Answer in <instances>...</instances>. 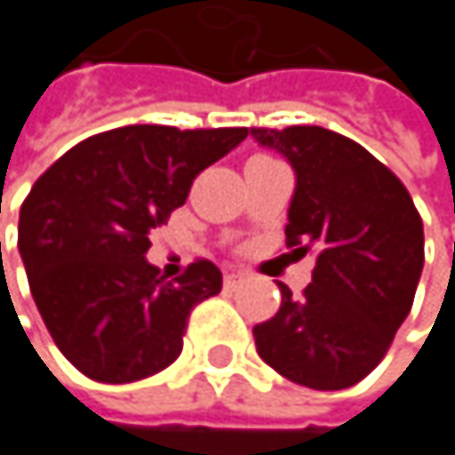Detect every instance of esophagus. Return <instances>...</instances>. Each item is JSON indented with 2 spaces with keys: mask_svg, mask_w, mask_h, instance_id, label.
Returning a JSON list of instances; mask_svg holds the SVG:
<instances>
[{
  "mask_svg": "<svg viewBox=\"0 0 455 455\" xmlns=\"http://www.w3.org/2000/svg\"><path fill=\"white\" fill-rule=\"evenodd\" d=\"M242 282H244V274H242V271H227V274H224V287H227V290L239 287Z\"/></svg>",
  "mask_w": 455,
  "mask_h": 455,
  "instance_id": "obj_1",
  "label": "esophagus"
}]
</instances>
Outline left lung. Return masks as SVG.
<instances>
[{"instance_id":"8db88e82","label":"left lung","mask_w":455,"mask_h":455,"mask_svg":"<svg viewBox=\"0 0 455 455\" xmlns=\"http://www.w3.org/2000/svg\"><path fill=\"white\" fill-rule=\"evenodd\" d=\"M295 168L284 244L314 247L303 298L252 326L258 355L290 382L345 390L377 369L409 316L424 266V227L403 181L358 141L321 126L250 129Z\"/></svg>"}]
</instances>
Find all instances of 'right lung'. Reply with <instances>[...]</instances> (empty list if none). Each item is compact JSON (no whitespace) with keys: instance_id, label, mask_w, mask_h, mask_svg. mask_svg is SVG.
Segmentation results:
<instances>
[{"instance_id":"1","label":"right lung","mask_w":455,"mask_h":455,"mask_svg":"<svg viewBox=\"0 0 455 455\" xmlns=\"http://www.w3.org/2000/svg\"><path fill=\"white\" fill-rule=\"evenodd\" d=\"M247 129L124 126L78 141L52 163L20 208L18 247L31 295L60 353L89 379L126 385L171 366L189 314L221 292L197 258L165 282L144 260L192 181Z\"/></svg>"}]
</instances>
